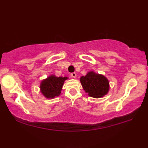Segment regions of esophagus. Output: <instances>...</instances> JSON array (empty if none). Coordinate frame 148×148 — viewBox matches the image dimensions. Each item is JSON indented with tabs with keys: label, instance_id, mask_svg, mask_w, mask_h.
Here are the masks:
<instances>
[{
	"label": "esophagus",
	"instance_id": "1",
	"mask_svg": "<svg viewBox=\"0 0 148 148\" xmlns=\"http://www.w3.org/2000/svg\"><path fill=\"white\" fill-rule=\"evenodd\" d=\"M71 76L72 77H74V78H75V77H76V74L75 73V72H73V73H71Z\"/></svg>",
	"mask_w": 148,
	"mask_h": 148
}]
</instances>
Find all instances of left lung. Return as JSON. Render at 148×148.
Segmentation results:
<instances>
[{"label":"left lung","instance_id":"1","mask_svg":"<svg viewBox=\"0 0 148 148\" xmlns=\"http://www.w3.org/2000/svg\"><path fill=\"white\" fill-rule=\"evenodd\" d=\"M80 82L86 92L95 99L103 97L110 89L109 81L106 77L93 71L87 72L86 76L80 77Z\"/></svg>","mask_w":148,"mask_h":148}]
</instances>
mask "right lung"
I'll return each instance as SVG.
<instances>
[{
	"mask_svg": "<svg viewBox=\"0 0 148 148\" xmlns=\"http://www.w3.org/2000/svg\"><path fill=\"white\" fill-rule=\"evenodd\" d=\"M69 77H57L53 74L50 75L46 79L42 80L40 85L41 93L46 99H54L61 93L62 88L66 79Z\"/></svg>",
	"mask_w": 148,
	"mask_h": 148,
	"instance_id": "obj_1",
	"label": "right lung"
}]
</instances>
